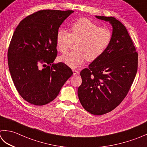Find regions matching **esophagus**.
Here are the masks:
<instances>
[{"label": "esophagus", "instance_id": "esophagus-1", "mask_svg": "<svg viewBox=\"0 0 147 147\" xmlns=\"http://www.w3.org/2000/svg\"><path fill=\"white\" fill-rule=\"evenodd\" d=\"M73 74H74V75H76V74H79V71H78L76 70V69H73Z\"/></svg>", "mask_w": 147, "mask_h": 147}]
</instances>
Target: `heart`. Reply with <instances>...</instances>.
Segmentation results:
<instances>
[{"label": "heart", "mask_w": 147, "mask_h": 147, "mask_svg": "<svg viewBox=\"0 0 147 147\" xmlns=\"http://www.w3.org/2000/svg\"><path fill=\"white\" fill-rule=\"evenodd\" d=\"M112 39L111 31L100 28L90 20L83 18L71 26V33L60 28L57 32L56 44L61 53H65L73 42H78L76 51L68 52L60 57V60L71 68H78L87 59L94 61L104 53Z\"/></svg>", "instance_id": "heart-1"}]
</instances>
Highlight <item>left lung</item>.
Instances as JSON below:
<instances>
[{"label":"left lung","instance_id":"8db88e82","mask_svg":"<svg viewBox=\"0 0 147 147\" xmlns=\"http://www.w3.org/2000/svg\"><path fill=\"white\" fill-rule=\"evenodd\" d=\"M112 26V39L99 58L83 69L78 95L85 110L95 115L119 106L130 89L138 69V53L126 28L114 17L96 16Z\"/></svg>","mask_w":147,"mask_h":147}]
</instances>
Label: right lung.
<instances>
[{
    "mask_svg": "<svg viewBox=\"0 0 147 147\" xmlns=\"http://www.w3.org/2000/svg\"><path fill=\"white\" fill-rule=\"evenodd\" d=\"M73 11L41 10L20 22L8 49V65L19 94L36 106L47 105L58 96L73 71L57 55L56 35Z\"/></svg>",
    "mask_w": 147,
    "mask_h": 147,
    "instance_id": "add662e5",
    "label": "right lung"
}]
</instances>
